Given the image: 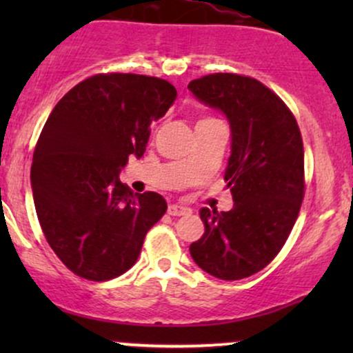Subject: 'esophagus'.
<instances>
[{"instance_id":"1","label":"esophagus","mask_w":353,"mask_h":353,"mask_svg":"<svg viewBox=\"0 0 353 353\" xmlns=\"http://www.w3.org/2000/svg\"><path fill=\"white\" fill-rule=\"evenodd\" d=\"M190 209L184 208V205H179V204H171L168 209V214L169 216H185V214H189Z\"/></svg>"}]
</instances>
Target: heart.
<instances>
[{
    "label": "heart",
    "mask_w": 353,
    "mask_h": 353,
    "mask_svg": "<svg viewBox=\"0 0 353 353\" xmlns=\"http://www.w3.org/2000/svg\"><path fill=\"white\" fill-rule=\"evenodd\" d=\"M205 121H212V119H201L199 123H205Z\"/></svg>",
    "instance_id": "obj_1"
}]
</instances>
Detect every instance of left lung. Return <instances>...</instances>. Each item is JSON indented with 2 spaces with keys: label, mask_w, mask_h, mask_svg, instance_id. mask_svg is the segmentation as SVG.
<instances>
[{
  "label": "left lung",
  "mask_w": 353,
  "mask_h": 353,
  "mask_svg": "<svg viewBox=\"0 0 353 353\" xmlns=\"http://www.w3.org/2000/svg\"><path fill=\"white\" fill-rule=\"evenodd\" d=\"M188 89L228 117L230 156L224 179L229 212L202 208L204 236L189 247L194 262L222 281L264 269L285 244L303 199V144L297 121L261 81L217 72Z\"/></svg>",
  "instance_id": "1"
}]
</instances>
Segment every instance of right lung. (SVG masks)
Returning a JSON list of instances; mask_svg holds the SVG:
<instances>
[{
	"mask_svg": "<svg viewBox=\"0 0 353 353\" xmlns=\"http://www.w3.org/2000/svg\"><path fill=\"white\" fill-rule=\"evenodd\" d=\"M168 81L96 74L56 104L36 144L31 188L48 244L79 277L103 282L131 269L148 230L164 216L161 194H132L119 181L143 157L151 124L176 99Z\"/></svg>",
	"mask_w": 353,
	"mask_h": 353,
	"instance_id": "obj_1",
	"label": "right lung"
}]
</instances>
